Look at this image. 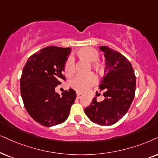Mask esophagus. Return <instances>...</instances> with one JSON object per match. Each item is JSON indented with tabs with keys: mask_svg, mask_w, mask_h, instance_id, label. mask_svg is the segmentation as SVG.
I'll list each match as a JSON object with an SVG mask.
<instances>
[{
	"mask_svg": "<svg viewBox=\"0 0 158 158\" xmlns=\"http://www.w3.org/2000/svg\"><path fill=\"white\" fill-rule=\"evenodd\" d=\"M84 96V94L82 93H77V98L78 99L81 98H82Z\"/></svg>",
	"mask_w": 158,
	"mask_h": 158,
	"instance_id": "34e87169",
	"label": "esophagus"
}]
</instances>
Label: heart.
<instances>
[{"instance_id": "heart-1", "label": "heart", "mask_w": 158, "mask_h": 158, "mask_svg": "<svg viewBox=\"0 0 158 158\" xmlns=\"http://www.w3.org/2000/svg\"><path fill=\"white\" fill-rule=\"evenodd\" d=\"M79 58L85 60L89 63V69L93 70L96 73H100L103 71V63L100 60L99 52L92 47H83L79 49L76 53ZM63 73L67 77H71L75 73L73 61L71 59L67 60L63 67ZM96 82V77L93 73L87 75L77 76L72 79L71 86L72 88L79 92H85Z\"/></svg>"}]
</instances>
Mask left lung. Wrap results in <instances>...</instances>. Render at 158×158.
I'll use <instances>...</instances> for the list:
<instances>
[{
	"label": "left lung",
	"mask_w": 158,
	"mask_h": 158,
	"mask_svg": "<svg viewBox=\"0 0 158 158\" xmlns=\"http://www.w3.org/2000/svg\"><path fill=\"white\" fill-rule=\"evenodd\" d=\"M104 52V77L99 89L104 90L105 99L98 102L94 98L85 112L94 123L111 125L118 122L128 111L135 91V76L132 65L125 56L113 49L101 46Z\"/></svg>",
	"instance_id": "1"
}]
</instances>
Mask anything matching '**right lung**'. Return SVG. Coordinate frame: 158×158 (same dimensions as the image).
Masks as SVG:
<instances>
[{"mask_svg":"<svg viewBox=\"0 0 158 158\" xmlns=\"http://www.w3.org/2000/svg\"><path fill=\"white\" fill-rule=\"evenodd\" d=\"M71 48L49 46L31 55L23 68L20 91L29 115L45 127L64 123L69 117L77 93L72 89L60 95L55 87L65 80L63 67Z\"/></svg>","mask_w":158,"mask_h":158,"instance_id":"add662e5","label":"right lung"}]
</instances>
